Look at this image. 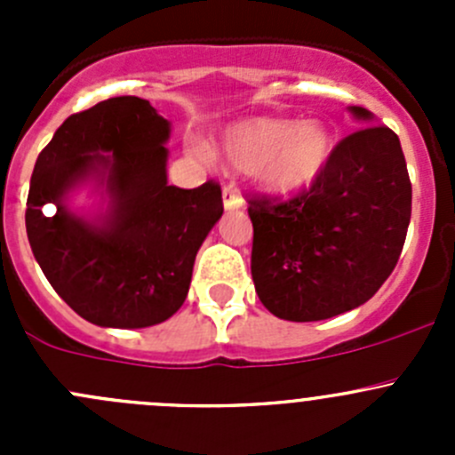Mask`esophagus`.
I'll return each instance as SVG.
<instances>
[{
  "label": "esophagus",
  "mask_w": 455,
  "mask_h": 455,
  "mask_svg": "<svg viewBox=\"0 0 455 455\" xmlns=\"http://www.w3.org/2000/svg\"><path fill=\"white\" fill-rule=\"evenodd\" d=\"M222 200H224V209L227 211H237L242 209V204H244V200H242V196L237 194V189L233 185L224 187Z\"/></svg>",
  "instance_id": "34e87169"
}]
</instances>
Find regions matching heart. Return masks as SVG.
I'll return each instance as SVG.
<instances>
[{
	"label": "heart",
	"instance_id": "b5f03b06",
	"mask_svg": "<svg viewBox=\"0 0 455 455\" xmlns=\"http://www.w3.org/2000/svg\"><path fill=\"white\" fill-rule=\"evenodd\" d=\"M191 151L211 160L204 142H191ZM220 154L235 172L255 173L266 191L291 196L310 187L328 167L332 136L319 121L251 118L227 127L220 139Z\"/></svg>",
	"mask_w": 455,
	"mask_h": 455
}]
</instances>
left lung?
Instances as JSON below:
<instances>
[{
	"instance_id": "1",
	"label": "left lung",
	"mask_w": 455,
	"mask_h": 455,
	"mask_svg": "<svg viewBox=\"0 0 455 455\" xmlns=\"http://www.w3.org/2000/svg\"><path fill=\"white\" fill-rule=\"evenodd\" d=\"M332 149L308 191L255 196L251 273L261 304L286 321H321L359 308L392 275L411 218L401 140L371 114Z\"/></svg>"
}]
</instances>
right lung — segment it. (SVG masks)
<instances>
[{
  "mask_svg": "<svg viewBox=\"0 0 455 455\" xmlns=\"http://www.w3.org/2000/svg\"><path fill=\"white\" fill-rule=\"evenodd\" d=\"M167 118L149 100L116 96L72 114L44 147L30 178L26 231L63 301L103 328H147L187 299L198 249L222 215V189L167 182ZM96 180L110 206L72 214L67 194Z\"/></svg>",
  "mask_w": 455,
  "mask_h": 455,
  "instance_id": "add662e5",
  "label": "right lung"
}]
</instances>
